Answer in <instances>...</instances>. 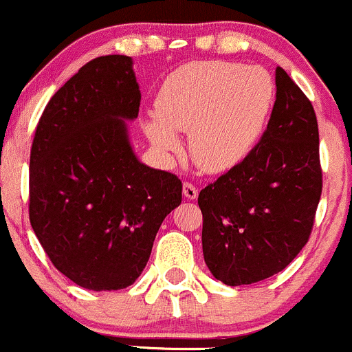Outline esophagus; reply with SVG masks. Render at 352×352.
<instances>
[{
    "label": "esophagus",
    "instance_id": "1",
    "mask_svg": "<svg viewBox=\"0 0 352 352\" xmlns=\"http://www.w3.org/2000/svg\"><path fill=\"white\" fill-rule=\"evenodd\" d=\"M183 195L188 200H195L198 197V188L193 183H184L183 184Z\"/></svg>",
    "mask_w": 352,
    "mask_h": 352
}]
</instances>
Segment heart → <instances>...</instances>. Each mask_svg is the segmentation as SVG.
Instances as JSON below:
<instances>
[{"label": "heart", "instance_id": "b5f03b06", "mask_svg": "<svg viewBox=\"0 0 352 352\" xmlns=\"http://www.w3.org/2000/svg\"><path fill=\"white\" fill-rule=\"evenodd\" d=\"M274 99L265 69L229 61H197L177 68L155 100L157 120L147 121L155 148L181 151L175 131L190 133V154L207 173H224L248 157Z\"/></svg>", "mask_w": 352, "mask_h": 352}]
</instances>
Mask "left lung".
<instances>
[{
  "instance_id": "1",
  "label": "left lung",
  "mask_w": 352,
  "mask_h": 352,
  "mask_svg": "<svg viewBox=\"0 0 352 352\" xmlns=\"http://www.w3.org/2000/svg\"><path fill=\"white\" fill-rule=\"evenodd\" d=\"M276 85L258 144L198 195L205 263L228 286L286 269L308 243L322 195L315 109L280 66Z\"/></svg>"
}]
</instances>
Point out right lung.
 <instances>
[{"label":"right lung","mask_w":352,"mask_h":352,"mask_svg":"<svg viewBox=\"0 0 352 352\" xmlns=\"http://www.w3.org/2000/svg\"><path fill=\"white\" fill-rule=\"evenodd\" d=\"M140 97L130 56L92 59L51 97L30 148L34 232L59 272L90 291L131 286L181 204L179 177L131 151L124 120Z\"/></svg>","instance_id":"right-lung-1"}]
</instances>
